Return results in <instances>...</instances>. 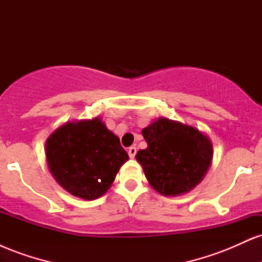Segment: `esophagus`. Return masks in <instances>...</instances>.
Returning a JSON list of instances; mask_svg holds the SVG:
<instances>
[{
    "mask_svg": "<svg viewBox=\"0 0 262 262\" xmlns=\"http://www.w3.org/2000/svg\"><path fill=\"white\" fill-rule=\"evenodd\" d=\"M128 154H129V156H130L132 159H133L134 156H135V154H137V148H135V146H130V148L128 149Z\"/></svg>",
    "mask_w": 262,
    "mask_h": 262,
    "instance_id": "esophagus-1",
    "label": "esophagus"
}]
</instances>
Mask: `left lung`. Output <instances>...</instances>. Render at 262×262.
Returning a JSON list of instances; mask_svg holds the SVG:
<instances>
[{
    "instance_id": "1",
    "label": "left lung",
    "mask_w": 262,
    "mask_h": 262,
    "mask_svg": "<svg viewBox=\"0 0 262 262\" xmlns=\"http://www.w3.org/2000/svg\"><path fill=\"white\" fill-rule=\"evenodd\" d=\"M141 133L148 148L139 150L135 159L156 192L177 196L202 181L213 158V145L206 134L167 118H159Z\"/></svg>"
}]
</instances>
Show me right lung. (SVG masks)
<instances>
[{"mask_svg": "<svg viewBox=\"0 0 262 262\" xmlns=\"http://www.w3.org/2000/svg\"><path fill=\"white\" fill-rule=\"evenodd\" d=\"M45 155L56 182L87 201L103 196L129 159L100 118L65 123L48 138Z\"/></svg>", "mask_w": 262, "mask_h": 262, "instance_id": "obj_1", "label": "right lung"}]
</instances>
